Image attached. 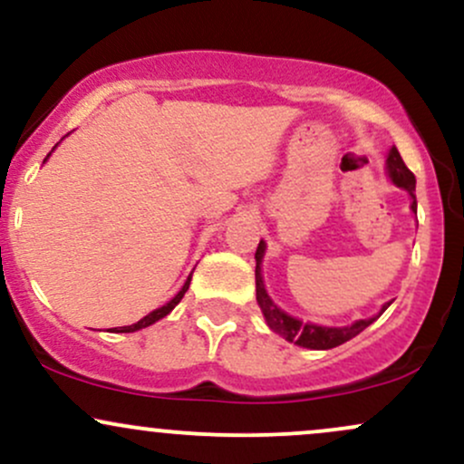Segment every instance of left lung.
<instances>
[{"label": "left lung", "mask_w": 464, "mask_h": 464, "mask_svg": "<svg viewBox=\"0 0 464 464\" xmlns=\"http://www.w3.org/2000/svg\"><path fill=\"white\" fill-rule=\"evenodd\" d=\"M386 168H388V177L392 179V183L399 185V188H403L410 196H412V211H417V196H414L417 179H414V174L410 172L408 165L403 163L401 154H399L395 146H392L391 154H388ZM264 248L266 244L259 242L257 250H255V259H257V266H255V290H257V303L259 307H262L270 329L279 335H284L285 340H290V343L299 344V347H305V349H334L338 347V344L355 338L360 332H364V329L377 318L375 316V318H364V321H355L353 324H349V327H321V324L303 323V321H296V318L287 316L285 312H281L279 307L270 301L268 292H266L264 287L262 268H259V264H262V257H264ZM388 305H391V303H386V305L382 307V312H384Z\"/></svg>", "instance_id": "1"}]
</instances>
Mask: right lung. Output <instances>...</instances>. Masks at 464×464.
<instances>
[{"label":"right lung","mask_w":464,"mask_h":464,"mask_svg":"<svg viewBox=\"0 0 464 464\" xmlns=\"http://www.w3.org/2000/svg\"><path fill=\"white\" fill-rule=\"evenodd\" d=\"M189 281H191V275L188 276V281H185V285L180 287V292H179V295L174 296V299L169 301V303H165L163 307H159V310L150 312V314H148V316H143L141 321H137L135 324H129V327H115V332H120V334H130V332H137V329H143V327H148V324H152V323L161 321V318H163V316H168V314L172 312L174 307L179 305L180 299H183V296H185V292H188V287H189Z\"/></svg>","instance_id":"add662e5"}]
</instances>
